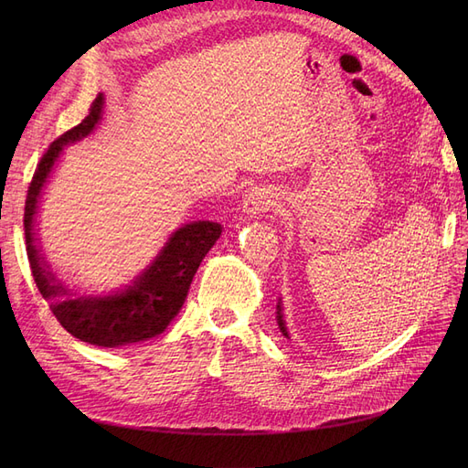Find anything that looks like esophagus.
I'll use <instances>...</instances> for the list:
<instances>
[{
  "label": "esophagus",
  "instance_id": "34e87169",
  "mask_svg": "<svg viewBox=\"0 0 468 468\" xmlns=\"http://www.w3.org/2000/svg\"><path fill=\"white\" fill-rule=\"evenodd\" d=\"M277 197L271 191L265 189H251L246 197H244V212L248 217H258L261 212L269 210L275 205Z\"/></svg>",
  "mask_w": 468,
  "mask_h": 468
}]
</instances>
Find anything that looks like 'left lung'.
Segmentation results:
<instances>
[{"label":"left lung","instance_id":"8db88e82","mask_svg":"<svg viewBox=\"0 0 468 468\" xmlns=\"http://www.w3.org/2000/svg\"><path fill=\"white\" fill-rule=\"evenodd\" d=\"M277 320H279V328H281L282 335H287V330H285V322H282V314H281V303L277 304Z\"/></svg>","mask_w":468,"mask_h":468}]
</instances>
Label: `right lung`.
I'll return each mask as SVG.
<instances>
[{
  "instance_id": "right-lung-1",
  "label": "right lung",
  "mask_w": 468,
  "mask_h": 468,
  "mask_svg": "<svg viewBox=\"0 0 468 468\" xmlns=\"http://www.w3.org/2000/svg\"><path fill=\"white\" fill-rule=\"evenodd\" d=\"M103 97L97 95L90 107V115L74 129L66 131L42 154L29 183L25 199V244L29 256L31 273L52 310L56 320L66 332L93 346L117 347L162 334L187 299L191 281L208 250L215 246L222 229L217 222H191L179 229L143 277L124 292L111 296H68L60 282L47 269L35 246V212L42 186L58 158L62 146L88 136L101 119Z\"/></svg>"
}]
</instances>
